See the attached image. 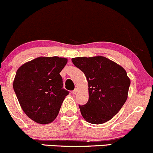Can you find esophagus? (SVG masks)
Listing matches in <instances>:
<instances>
[{"mask_svg":"<svg viewBox=\"0 0 153 153\" xmlns=\"http://www.w3.org/2000/svg\"><path fill=\"white\" fill-rule=\"evenodd\" d=\"M77 92H78V89H77V88H76V89H75L74 90H73V91H72V93H73L74 95H75V94H76Z\"/></svg>","mask_w":153,"mask_h":153,"instance_id":"1","label":"esophagus"}]
</instances>
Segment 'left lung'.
I'll list each match as a JSON object with an SVG mask.
<instances>
[{
	"label": "left lung",
	"mask_w": 153,
	"mask_h": 153,
	"mask_svg": "<svg viewBox=\"0 0 153 153\" xmlns=\"http://www.w3.org/2000/svg\"><path fill=\"white\" fill-rule=\"evenodd\" d=\"M74 65L85 74L88 82L89 100L79 106L83 118L92 124L110 120L128 98L131 80L126 70L103 56L77 57Z\"/></svg>",
	"instance_id": "1"
}]
</instances>
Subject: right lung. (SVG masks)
<instances>
[{
    "instance_id": "add662e5",
    "label": "right lung",
    "mask_w": 153,
    "mask_h": 153,
    "mask_svg": "<svg viewBox=\"0 0 153 153\" xmlns=\"http://www.w3.org/2000/svg\"><path fill=\"white\" fill-rule=\"evenodd\" d=\"M67 62L65 57H39L17 69L13 88L22 109L34 122L48 124L58 115L68 95L60 74Z\"/></svg>"
}]
</instances>
